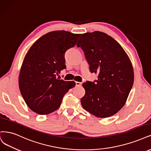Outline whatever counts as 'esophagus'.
Returning a JSON list of instances; mask_svg holds the SVG:
<instances>
[{
    "instance_id": "esophagus-1",
    "label": "esophagus",
    "mask_w": 151,
    "mask_h": 151,
    "mask_svg": "<svg viewBox=\"0 0 151 151\" xmlns=\"http://www.w3.org/2000/svg\"><path fill=\"white\" fill-rule=\"evenodd\" d=\"M76 86H81L82 85V82H76Z\"/></svg>"
}]
</instances>
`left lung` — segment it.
I'll use <instances>...</instances> for the list:
<instances>
[{"label": "left lung", "mask_w": 151, "mask_h": 151, "mask_svg": "<svg viewBox=\"0 0 151 151\" xmlns=\"http://www.w3.org/2000/svg\"><path fill=\"white\" fill-rule=\"evenodd\" d=\"M97 80L82 84L86 91L81 99L85 110L97 117H111L125 105L134 83L132 63L117 41L99 31L81 35L77 44Z\"/></svg>", "instance_id": "left-lung-1"}]
</instances>
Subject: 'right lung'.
Listing matches in <instances>:
<instances>
[{
	"label": "right lung",
	"mask_w": 151,
	"mask_h": 151,
	"mask_svg": "<svg viewBox=\"0 0 151 151\" xmlns=\"http://www.w3.org/2000/svg\"><path fill=\"white\" fill-rule=\"evenodd\" d=\"M81 34L65 30L47 33L37 40L26 54L20 68L19 86L26 104L33 112L46 115L60 106L64 96L76 86L56 76L66 68L64 55L74 47Z\"/></svg>",
	"instance_id": "right-lung-1"
}]
</instances>
